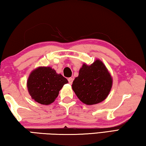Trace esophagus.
Returning <instances> with one entry per match:
<instances>
[{"instance_id":"34e87169","label":"esophagus","mask_w":146,"mask_h":146,"mask_svg":"<svg viewBox=\"0 0 146 146\" xmlns=\"http://www.w3.org/2000/svg\"><path fill=\"white\" fill-rule=\"evenodd\" d=\"M68 81H69V83H70V84H72L73 81V78H71V77L69 78H68Z\"/></svg>"}]
</instances>
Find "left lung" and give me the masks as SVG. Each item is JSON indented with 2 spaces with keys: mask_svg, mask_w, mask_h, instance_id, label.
<instances>
[{
  "mask_svg": "<svg viewBox=\"0 0 146 146\" xmlns=\"http://www.w3.org/2000/svg\"><path fill=\"white\" fill-rule=\"evenodd\" d=\"M112 84L113 79L107 68L97 59L90 66L83 64L73 82L72 89L81 102L93 105L107 98Z\"/></svg>",
  "mask_w": 146,
  "mask_h": 146,
  "instance_id": "1",
  "label": "left lung"
}]
</instances>
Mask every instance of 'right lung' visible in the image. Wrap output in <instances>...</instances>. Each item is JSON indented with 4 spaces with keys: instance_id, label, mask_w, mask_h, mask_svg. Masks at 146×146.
Masks as SVG:
<instances>
[{
    "instance_id": "obj_1",
    "label": "right lung",
    "mask_w": 146,
    "mask_h": 146,
    "mask_svg": "<svg viewBox=\"0 0 146 146\" xmlns=\"http://www.w3.org/2000/svg\"><path fill=\"white\" fill-rule=\"evenodd\" d=\"M67 79L50 67H38L29 75L27 87L29 95L35 102L49 105L58 97L59 91L67 84Z\"/></svg>"
}]
</instances>
